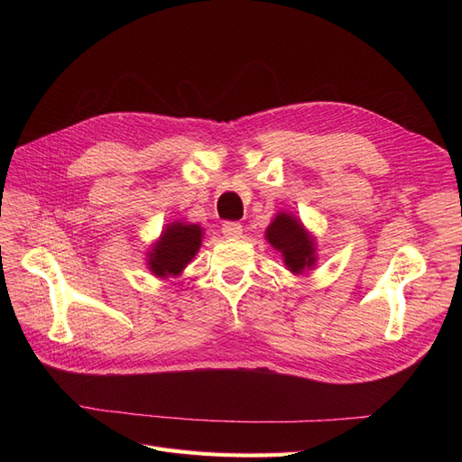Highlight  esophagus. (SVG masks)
Here are the masks:
<instances>
[{"label": "esophagus", "mask_w": 462, "mask_h": 462, "mask_svg": "<svg viewBox=\"0 0 462 462\" xmlns=\"http://www.w3.org/2000/svg\"><path fill=\"white\" fill-rule=\"evenodd\" d=\"M221 231H223V235L229 236V239H239V236L243 235V226L236 221H226L223 223Z\"/></svg>", "instance_id": "34e87169"}]
</instances>
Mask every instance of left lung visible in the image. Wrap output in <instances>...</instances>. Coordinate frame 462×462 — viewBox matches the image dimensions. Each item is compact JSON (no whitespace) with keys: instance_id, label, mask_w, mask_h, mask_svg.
Masks as SVG:
<instances>
[{"instance_id":"8db88e82","label":"left lung","mask_w":462,"mask_h":462,"mask_svg":"<svg viewBox=\"0 0 462 462\" xmlns=\"http://www.w3.org/2000/svg\"><path fill=\"white\" fill-rule=\"evenodd\" d=\"M265 239L282 253L287 270L292 273H302L304 270L314 268L316 243L292 214L279 212L270 227L265 229Z\"/></svg>"}]
</instances>
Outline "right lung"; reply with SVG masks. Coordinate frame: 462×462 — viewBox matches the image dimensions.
I'll list each match as a JSON object with an SVG mask.
<instances>
[{
    "label": "right lung",
    "mask_w": 462,
    "mask_h": 462,
    "mask_svg": "<svg viewBox=\"0 0 462 462\" xmlns=\"http://www.w3.org/2000/svg\"><path fill=\"white\" fill-rule=\"evenodd\" d=\"M202 245V227L197 223L173 221L162 231L148 253V268L158 277H177L197 256Z\"/></svg>",
    "instance_id": "right-lung-1"
}]
</instances>
